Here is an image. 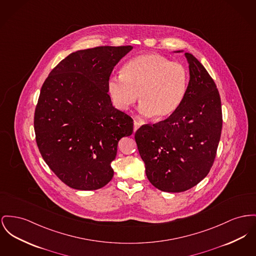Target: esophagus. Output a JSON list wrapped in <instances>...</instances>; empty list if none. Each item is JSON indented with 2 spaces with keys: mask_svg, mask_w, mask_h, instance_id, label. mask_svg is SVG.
Listing matches in <instances>:
<instances>
[{
  "mask_svg": "<svg viewBox=\"0 0 256 256\" xmlns=\"http://www.w3.org/2000/svg\"><path fill=\"white\" fill-rule=\"evenodd\" d=\"M140 126H141V122H138V120H134V130L136 132Z\"/></svg>",
  "mask_w": 256,
  "mask_h": 256,
  "instance_id": "esophagus-1",
  "label": "esophagus"
}]
</instances>
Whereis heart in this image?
<instances>
[{"instance_id":"1","label":"heart","mask_w":256,"mask_h":256,"mask_svg":"<svg viewBox=\"0 0 256 256\" xmlns=\"http://www.w3.org/2000/svg\"><path fill=\"white\" fill-rule=\"evenodd\" d=\"M188 86V72L182 64L152 53L128 60L122 76H111L107 84L119 109L128 110L139 94V112L156 119H166L179 109Z\"/></svg>"}]
</instances>
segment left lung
<instances>
[{
    "label": "left lung",
    "instance_id": "1",
    "mask_svg": "<svg viewBox=\"0 0 256 256\" xmlns=\"http://www.w3.org/2000/svg\"><path fill=\"white\" fill-rule=\"evenodd\" d=\"M184 56L190 81L179 109L166 120L142 126L134 136L148 180L167 192L188 190L208 175L222 128L220 96L212 78L192 54Z\"/></svg>",
    "mask_w": 256,
    "mask_h": 256
}]
</instances>
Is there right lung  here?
Segmentation results:
<instances>
[{
	"instance_id": "obj_1",
	"label": "right lung",
	"mask_w": 256,
	"mask_h": 256,
	"mask_svg": "<svg viewBox=\"0 0 256 256\" xmlns=\"http://www.w3.org/2000/svg\"><path fill=\"white\" fill-rule=\"evenodd\" d=\"M132 48L78 50L60 60L42 87L36 141L46 164L70 188L98 190L113 178L111 162L120 138L132 134L134 120L112 106L107 84Z\"/></svg>"
}]
</instances>
